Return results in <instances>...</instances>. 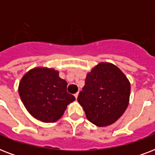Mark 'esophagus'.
I'll list each match as a JSON object with an SVG mask.
<instances>
[{"label":"esophagus","mask_w":155,"mask_h":155,"mask_svg":"<svg viewBox=\"0 0 155 155\" xmlns=\"http://www.w3.org/2000/svg\"><path fill=\"white\" fill-rule=\"evenodd\" d=\"M78 96H79V92H76V93H75V99H77Z\"/></svg>","instance_id":"esophagus-1"}]
</instances>
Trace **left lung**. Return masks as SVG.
Here are the masks:
<instances>
[{
	"label": "left lung",
	"mask_w": 155,
	"mask_h": 155,
	"mask_svg": "<svg viewBox=\"0 0 155 155\" xmlns=\"http://www.w3.org/2000/svg\"><path fill=\"white\" fill-rule=\"evenodd\" d=\"M130 83L110 63H101L87 73L78 102L86 117L99 127L112 125L125 113L130 101Z\"/></svg>",
	"instance_id": "obj_1"
}]
</instances>
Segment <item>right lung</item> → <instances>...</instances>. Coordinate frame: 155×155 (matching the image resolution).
Instances as JSON below:
<instances>
[{
    "mask_svg": "<svg viewBox=\"0 0 155 155\" xmlns=\"http://www.w3.org/2000/svg\"><path fill=\"white\" fill-rule=\"evenodd\" d=\"M68 83L53 68H36L21 78L18 92L27 111L42 122H55L75 100L67 92Z\"/></svg>",
    "mask_w": 155,
    "mask_h": 155,
    "instance_id": "add662e5",
    "label": "right lung"
}]
</instances>
